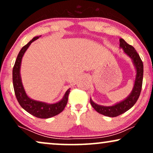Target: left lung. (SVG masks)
Here are the masks:
<instances>
[{
	"instance_id": "8db88e82",
	"label": "left lung",
	"mask_w": 153,
	"mask_h": 153,
	"mask_svg": "<svg viewBox=\"0 0 153 153\" xmlns=\"http://www.w3.org/2000/svg\"><path fill=\"white\" fill-rule=\"evenodd\" d=\"M119 42L120 48L123 49L125 53H126L132 59L133 64L136 68V80H135L132 92L124 100L113 106H110V107L99 105V104L94 103L90 99L91 105L98 113L109 117H115L122 114L124 112L130 109L136 104L139 96H140L141 89H142L143 78V63L142 60L140 59L139 54L137 53L133 46L127 44L123 39H120Z\"/></svg>"
}]
</instances>
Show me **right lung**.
<instances>
[{
  "label": "right lung",
  "mask_w": 153,
  "mask_h": 153,
  "mask_svg": "<svg viewBox=\"0 0 153 153\" xmlns=\"http://www.w3.org/2000/svg\"><path fill=\"white\" fill-rule=\"evenodd\" d=\"M41 36H35L31 41L23 46L17 55L14 67L13 69V82L15 96L20 105L30 114L40 119H48L59 114L64 109L66 106L70 89H68L61 101L54 104H47L43 102L34 100L27 95L25 89L23 88L22 80L20 76V65L23 55L28 49L31 44L37 39Z\"/></svg>",
  "instance_id": "add662e5"
}]
</instances>
